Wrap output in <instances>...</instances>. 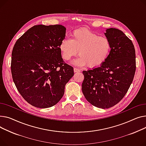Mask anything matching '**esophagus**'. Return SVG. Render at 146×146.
I'll return each mask as SVG.
<instances>
[{"label": "esophagus", "instance_id": "esophagus-1", "mask_svg": "<svg viewBox=\"0 0 146 146\" xmlns=\"http://www.w3.org/2000/svg\"><path fill=\"white\" fill-rule=\"evenodd\" d=\"M74 71L75 73H76V72H80L81 71H80L79 69H78V68H74Z\"/></svg>", "mask_w": 146, "mask_h": 146}]
</instances>
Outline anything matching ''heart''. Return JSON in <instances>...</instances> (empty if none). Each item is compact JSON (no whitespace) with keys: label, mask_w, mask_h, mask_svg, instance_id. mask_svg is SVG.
<instances>
[{"label":"heart","mask_w":146,"mask_h":146,"mask_svg":"<svg viewBox=\"0 0 146 146\" xmlns=\"http://www.w3.org/2000/svg\"><path fill=\"white\" fill-rule=\"evenodd\" d=\"M59 49L62 58L69 61L77 54L80 56L74 61L78 66H86L97 68L107 60L111 49L108 38L86 29H80L71 33V38L63 39Z\"/></svg>","instance_id":"b5f03b06"}]
</instances>
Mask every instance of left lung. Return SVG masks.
Wrapping results in <instances>:
<instances>
[{"instance_id":"1","label":"left lung","mask_w":146,"mask_h":146,"mask_svg":"<svg viewBox=\"0 0 146 146\" xmlns=\"http://www.w3.org/2000/svg\"><path fill=\"white\" fill-rule=\"evenodd\" d=\"M111 44L110 55L102 66L84 71L82 91L92 106L106 109L112 107L125 96L135 72V52L132 41L120 30L106 29Z\"/></svg>"}]
</instances>
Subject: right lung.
Returning a JSON list of instances; mask_svg holds the SVG:
<instances>
[{"instance_id":"right-lung-1","label":"right lung","mask_w":146,"mask_h":146,"mask_svg":"<svg viewBox=\"0 0 146 146\" xmlns=\"http://www.w3.org/2000/svg\"><path fill=\"white\" fill-rule=\"evenodd\" d=\"M61 25H35L20 37L12 52L13 82L22 97L40 108L55 106L63 97L73 68L63 61L59 49L65 38Z\"/></svg>"}]
</instances>
